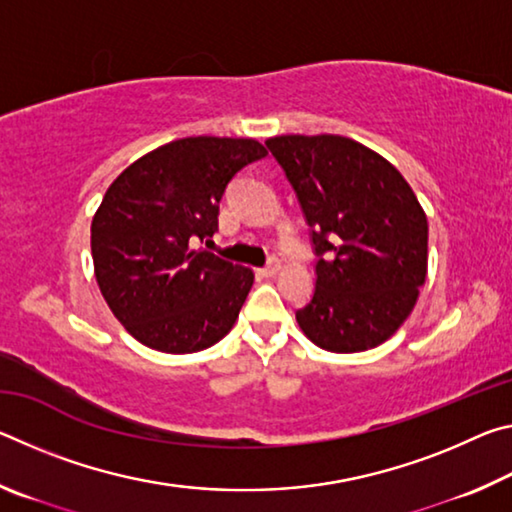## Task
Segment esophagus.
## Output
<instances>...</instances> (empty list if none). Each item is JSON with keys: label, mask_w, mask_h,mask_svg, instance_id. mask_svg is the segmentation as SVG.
I'll use <instances>...</instances> for the list:
<instances>
[{"label": "esophagus", "mask_w": 512, "mask_h": 512, "mask_svg": "<svg viewBox=\"0 0 512 512\" xmlns=\"http://www.w3.org/2000/svg\"><path fill=\"white\" fill-rule=\"evenodd\" d=\"M277 271H280V259L271 257L264 268H259V275H262V277H273Z\"/></svg>", "instance_id": "34e87169"}]
</instances>
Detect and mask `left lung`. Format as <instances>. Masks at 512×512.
Returning <instances> with one entry per match:
<instances>
[{"label":"left lung","instance_id":"1","mask_svg":"<svg viewBox=\"0 0 512 512\" xmlns=\"http://www.w3.org/2000/svg\"><path fill=\"white\" fill-rule=\"evenodd\" d=\"M268 151L311 228L316 289L296 320L327 352H363L400 329L427 277V214L391 162L341 135H280Z\"/></svg>","mask_w":512,"mask_h":512}]
</instances>
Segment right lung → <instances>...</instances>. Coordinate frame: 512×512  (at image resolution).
Instances as JSON below:
<instances>
[{
    "label": "right lung",
    "instance_id": "1",
    "mask_svg": "<svg viewBox=\"0 0 512 512\" xmlns=\"http://www.w3.org/2000/svg\"><path fill=\"white\" fill-rule=\"evenodd\" d=\"M262 158L255 140L183 137L108 187L92 219L94 275L112 314L146 348L198 352L235 325L253 271L194 246L219 230L230 180Z\"/></svg>",
    "mask_w": 512,
    "mask_h": 512
}]
</instances>
